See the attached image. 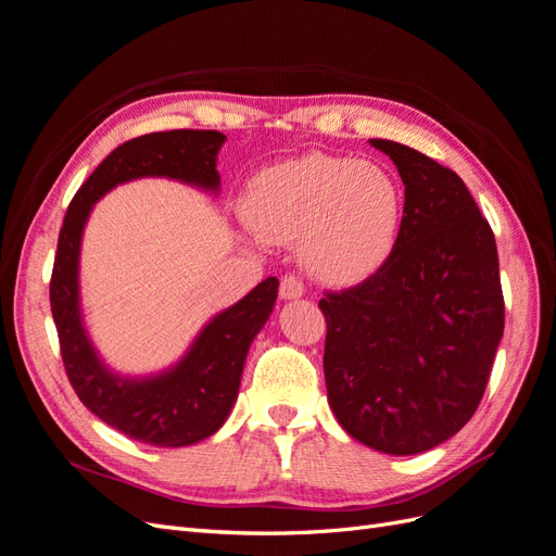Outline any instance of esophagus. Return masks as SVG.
I'll return each instance as SVG.
<instances>
[{"instance_id": "obj_1", "label": "esophagus", "mask_w": 556, "mask_h": 556, "mask_svg": "<svg viewBox=\"0 0 556 556\" xmlns=\"http://www.w3.org/2000/svg\"><path fill=\"white\" fill-rule=\"evenodd\" d=\"M304 296V282H301L296 276H285L280 280V299L285 301H292V299H299Z\"/></svg>"}]
</instances>
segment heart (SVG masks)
Wrapping results in <instances>:
<instances>
[{"label":"heart","instance_id":"1","mask_svg":"<svg viewBox=\"0 0 556 556\" xmlns=\"http://www.w3.org/2000/svg\"><path fill=\"white\" fill-rule=\"evenodd\" d=\"M241 211L264 241H301V262L317 280L355 285L392 255L403 194L380 164L311 153L252 178Z\"/></svg>","mask_w":556,"mask_h":556}]
</instances>
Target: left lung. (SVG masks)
Instances as JSON below:
<instances>
[{
    "label": "left lung",
    "mask_w": 556,
    "mask_h": 556,
    "mask_svg": "<svg viewBox=\"0 0 556 556\" xmlns=\"http://www.w3.org/2000/svg\"><path fill=\"white\" fill-rule=\"evenodd\" d=\"M371 146L396 164L406 201L387 262L319 299L327 399L352 439L417 454L452 439L484 394L506 317L498 252L457 174L396 141Z\"/></svg>",
    "instance_id": "1"
}]
</instances>
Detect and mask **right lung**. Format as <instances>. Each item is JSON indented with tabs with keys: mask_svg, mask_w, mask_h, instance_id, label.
Returning <instances> with one entry per match:
<instances>
[{
	"mask_svg": "<svg viewBox=\"0 0 556 556\" xmlns=\"http://www.w3.org/2000/svg\"><path fill=\"white\" fill-rule=\"evenodd\" d=\"M225 139V134L215 129H172L143 134L117 146L80 185L60 229L50 278V311L66 378L83 406L102 422L148 445H192L225 425L239 396L250 343L274 311L278 278L262 280L239 304L217 313L176 366L150 378H123L99 359L83 327L78 294L83 227L97 199L134 178L164 176L217 192V150Z\"/></svg>",
	"mask_w": 556,
	"mask_h": 556,
	"instance_id": "right-lung-1",
	"label": "right lung"
}]
</instances>
